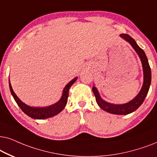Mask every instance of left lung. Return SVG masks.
Wrapping results in <instances>:
<instances>
[{
  "label": "left lung",
  "instance_id": "8db88e82",
  "mask_svg": "<svg viewBox=\"0 0 157 157\" xmlns=\"http://www.w3.org/2000/svg\"><path fill=\"white\" fill-rule=\"evenodd\" d=\"M120 37L130 44L141 59L144 73V82L141 90L133 99L130 100L128 103L124 104H113L104 100L100 97L99 92L95 86L93 87V92L95 96L96 102L101 109L112 114L127 115L135 111L143 103L144 100L149 92L150 85H151V72L145 52L141 48L139 47L134 39L126 33H121L120 34Z\"/></svg>",
  "mask_w": 157,
  "mask_h": 157
}]
</instances>
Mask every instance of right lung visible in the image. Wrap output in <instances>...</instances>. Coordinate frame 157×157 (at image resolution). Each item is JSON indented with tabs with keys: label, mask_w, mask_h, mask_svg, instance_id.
Listing matches in <instances>:
<instances>
[{
	"label": "right lung",
	"mask_w": 157,
	"mask_h": 157,
	"mask_svg": "<svg viewBox=\"0 0 157 157\" xmlns=\"http://www.w3.org/2000/svg\"><path fill=\"white\" fill-rule=\"evenodd\" d=\"M77 79V77H75L73 80L67 83V85H66V86L64 87L61 98L59 100V101H57L56 103L52 104L51 105L45 106V107H32V106L26 105L24 102H22L18 98V96L16 95V93H14L13 90L12 88L11 84L10 82V79L9 87L10 93H11V95H13L14 100H15L16 103L18 104V105L19 106L24 113H26L27 116L33 119H45L56 116L64 109L67 105V103L69 90H70V87L75 82Z\"/></svg>",
	"instance_id": "right-lung-1"
}]
</instances>
